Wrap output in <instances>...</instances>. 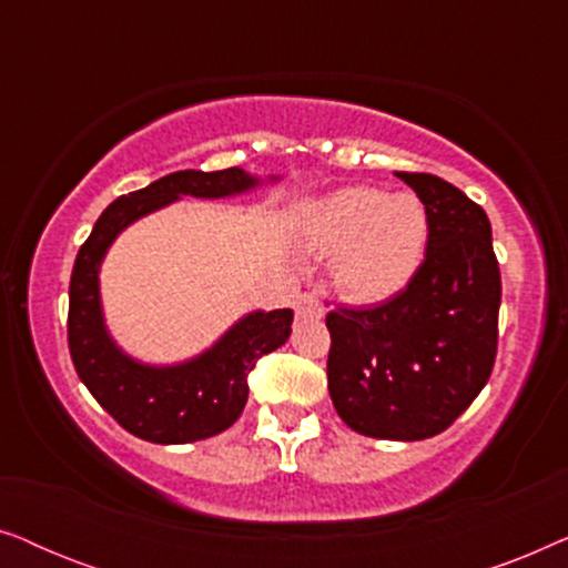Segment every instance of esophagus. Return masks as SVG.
I'll list each match as a JSON object with an SVG mask.
<instances>
[{"instance_id":"obj_1","label":"esophagus","mask_w":568,"mask_h":568,"mask_svg":"<svg viewBox=\"0 0 568 568\" xmlns=\"http://www.w3.org/2000/svg\"><path fill=\"white\" fill-rule=\"evenodd\" d=\"M323 315H325V307L315 294H300L297 317H302V321H321Z\"/></svg>"}]
</instances>
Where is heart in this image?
<instances>
[{
  "instance_id": "1",
  "label": "heart",
  "mask_w": 568,
  "mask_h": 568,
  "mask_svg": "<svg viewBox=\"0 0 568 568\" xmlns=\"http://www.w3.org/2000/svg\"><path fill=\"white\" fill-rule=\"evenodd\" d=\"M297 235L315 255H331V284L354 305L400 297L424 266L432 224L422 201L375 185H346L307 201Z\"/></svg>"
}]
</instances>
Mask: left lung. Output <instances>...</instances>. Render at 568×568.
Wrapping results in <instances>:
<instances>
[{
  "label": "left lung",
  "mask_w": 568,
  "mask_h": 568,
  "mask_svg": "<svg viewBox=\"0 0 568 568\" xmlns=\"http://www.w3.org/2000/svg\"><path fill=\"white\" fill-rule=\"evenodd\" d=\"M398 178L429 214L424 266L400 297L325 317L328 393L354 432L416 442L445 432L491 377L501 276L484 209L437 175Z\"/></svg>",
  "instance_id": "8db88e82"
}]
</instances>
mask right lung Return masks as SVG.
Here are the masks:
<instances>
[{
	"mask_svg": "<svg viewBox=\"0 0 568 568\" xmlns=\"http://www.w3.org/2000/svg\"><path fill=\"white\" fill-rule=\"evenodd\" d=\"M282 175L258 178L243 168L178 170L142 191L115 199L84 240L69 282V354L84 387L129 434L154 445H189L230 429L247 403V375L263 354L284 346L292 310H253L212 346L173 364H150L111 336L100 297V266L129 224L178 199H230Z\"/></svg>",
	"mask_w": 568,
	"mask_h": 568,
	"instance_id": "obj_1",
	"label": "right lung"
}]
</instances>
